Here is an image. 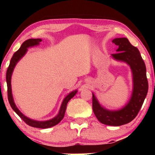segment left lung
I'll list each match as a JSON object with an SVG mask.
<instances>
[{"mask_svg":"<svg viewBox=\"0 0 155 155\" xmlns=\"http://www.w3.org/2000/svg\"><path fill=\"white\" fill-rule=\"evenodd\" d=\"M118 46V53L112 54L114 59L126 62L130 66L133 75V91L129 103L120 111H111L101 107L92 94V110L101 123L107 125L120 126L130 122L139 112L148 92V81L146 65L139 51L126 38L112 41Z\"/></svg>","mask_w":155,"mask_h":155,"instance_id":"obj_1","label":"left lung"}]
</instances>
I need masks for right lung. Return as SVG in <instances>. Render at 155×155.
<instances>
[{
  "mask_svg": "<svg viewBox=\"0 0 155 155\" xmlns=\"http://www.w3.org/2000/svg\"><path fill=\"white\" fill-rule=\"evenodd\" d=\"M41 41V39L36 38H30L26 40L25 41L23 42V44L21 45L20 48L19 49V50H17L16 52L14 54L13 57L12 58L10 61V64L8 65V69H7L6 72V82H7V92H8V100L9 102L11 107L12 108V109L15 111L16 113L18 114V116L20 117L22 120L24 121L28 125L31 126L33 127H37V128H47V127H52V126L56 125L63 119L64 115H65V109H66L67 104L71 99L76 95V90L75 91L71 92L69 95H68L64 99L63 104H62L61 107H60V112L58 114V115L57 117H55L54 119L48 121H45V122H38V121H35L32 120L31 119L26 117L25 115H23L20 111H19L18 108H17V106H15V103H14L13 97H12V87H11V77H12V72H13L14 68H15L16 64L17 62L20 60V58L25 54V52L28 50V48L30 47H33V46L38 45V44Z\"/></svg>",
  "mask_w": 155,
  "mask_h": 155,
  "instance_id": "right-lung-1",
  "label": "right lung"
}]
</instances>
